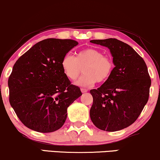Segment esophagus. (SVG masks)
Listing matches in <instances>:
<instances>
[{
    "mask_svg": "<svg viewBox=\"0 0 160 160\" xmlns=\"http://www.w3.org/2000/svg\"><path fill=\"white\" fill-rule=\"evenodd\" d=\"M81 91L82 92H88V90L85 89V88H81Z\"/></svg>",
    "mask_w": 160,
    "mask_h": 160,
    "instance_id": "34e87169",
    "label": "esophagus"
}]
</instances>
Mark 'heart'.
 <instances>
[{"instance_id":"heart-1","label":"heart","mask_w":160,"mask_h":160,"mask_svg":"<svg viewBox=\"0 0 160 160\" xmlns=\"http://www.w3.org/2000/svg\"><path fill=\"white\" fill-rule=\"evenodd\" d=\"M61 67L64 76L71 81H75L84 67L82 76L76 82L81 87L93 85L96 82H104L111 76L114 64L110 57L104 56L101 50L88 48L77 53L76 57L67 54L63 57Z\"/></svg>"}]
</instances>
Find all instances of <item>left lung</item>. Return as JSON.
<instances>
[{
	"label": "left lung",
	"mask_w": 160,
	"mask_h": 160,
	"mask_svg": "<svg viewBox=\"0 0 160 160\" xmlns=\"http://www.w3.org/2000/svg\"><path fill=\"white\" fill-rule=\"evenodd\" d=\"M90 42L108 47L115 66L110 78L90 91L93 98L90 119L102 131H120L137 119L148 100L151 80L147 65L130 45L117 39Z\"/></svg>",
	"instance_id": "obj_1"
}]
</instances>
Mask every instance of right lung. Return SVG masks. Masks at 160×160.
Listing matches in <instances>:
<instances>
[{"label":"right lung","instance_id":"obj_1","mask_svg":"<svg viewBox=\"0 0 160 160\" xmlns=\"http://www.w3.org/2000/svg\"><path fill=\"white\" fill-rule=\"evenodd\" d=\"M78 44L71 39H44L14 64L8 80L9 103L26 127L50 133L64 124L68 108L82 93L64 76L61 62Z\"/></svg>","mask_w":160,"mask_h":160}]
</instances>
